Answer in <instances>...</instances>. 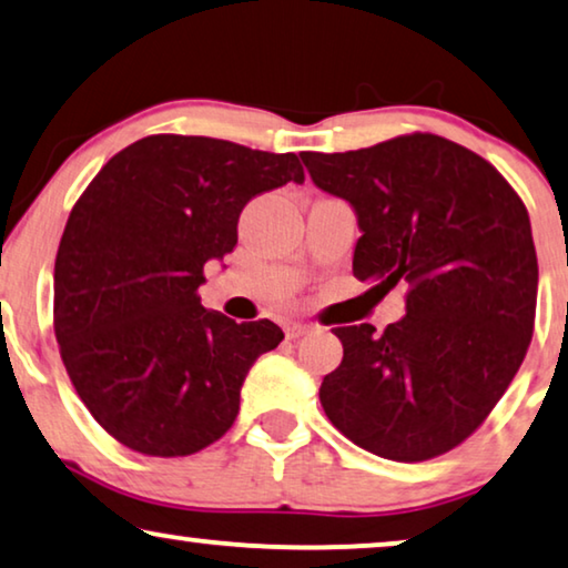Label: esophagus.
<instances>
[{"instance_id":"esophagus-1","label":"esophagus","mask_w":568,"mask_h":568,"mask_svg":"<svg viewBox=\"0 0 568 568\" xmlns=\"http://www.w3.org/2000/svg\"><path fill=\"white\" fill-rule=\"evenodd\" d=\"M308 332H311V326L308 324H301V322L287 324V329H285L287 339H298V337H303V334H308Z\"/></svg>"}]
</instances>
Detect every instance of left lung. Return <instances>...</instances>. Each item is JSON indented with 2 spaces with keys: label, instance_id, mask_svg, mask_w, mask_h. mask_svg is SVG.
<instances>
[{
  "label": "left lung",
  "instance_id": "left-lung-1",
  "mask_svg": "<svg viewBox=\"0 0 568 568\" xmlns=\"http://www.w3.org/2000/svg\"><path fill=\"white\" fill-rule=\"evenodd\" d=\"M301 159L355 207L357 281L409 285L402 322L334 329L345 357L318 388L326 417L381 458H437L484 425L532 339L538 257L523 197L435 133Z\"/></svg>",
  "mask_w": 568,
  "mask_h": 568
}]
</instances>
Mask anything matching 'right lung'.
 Returning <instances> with one entry per match:
<instances>
[{
	"mask_svg": "<svg viewBox=\"0 0 568 568\" xmlns=\"http://www.w3.org/2000/svg\"><path fill=\"white\" fill-rule=\"evenodd\" d=\"M285 182H303L295 154L156 133L118 151L71 207L53 332L79 398L121 445L180 458L234 425L246 373L283 329L207 311L197 287L236 246L244 205Z\"/></svg>",
	"mask_w": 568,
	"mask_h": 568,
	"instance_id": "right-lung-1",
	"label": "right lung"
}]
</instances>
